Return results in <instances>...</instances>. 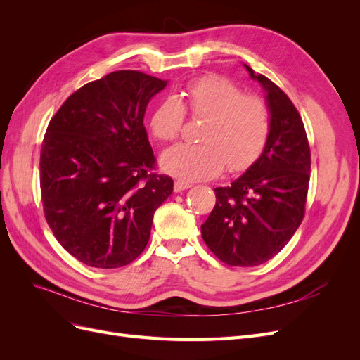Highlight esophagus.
<instances>
[{
	"instance_id": "34e87169",
	"label": "esophagus",
	"mask_w": 360,
	"mask_h": 360,
	"mask_svg": "<svg viewBox=\"0 0 360 360\" xmlns=\"http://www.w3.org/2000/svg\"><path fill=\"white\" fill-rule=\"evenodd\" d=\"M192 188L191 183H186V181H181V180H177L176 183H174V192H183Z\"/></svg>"
}]
</instances>
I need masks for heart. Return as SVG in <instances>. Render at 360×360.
<instances>
[{"label":"heart","mask_w":360,"mask_h":360,"mask_svg":"<svg viewBox=\"0 0 360 360\" xmlns=\"http://www.w3.org/2000/svg\"><path fill=\"white\" fill-rule=\"evenodd\" d=\"M204 120L198 144H179L160 158L162 169L186 181L209 180L230 171L249 168L263 153L270 135V114L263 99L248 96L217 75L192 81L180 97L162 99L150 118V129L160 141L176 139L184 115Z\"/></svg>","instance_id":"obj_1"}]
</instances>
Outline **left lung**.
Segmentation results:
<instances>
[{
  "instance_id": "8db88e82",
  "label": "left lung",
  "mask_w": 360,
  "mask_h": 360,
  "mask_svg": "<svg viewBox=\"0 0 360 360\" xmlns=\"http://www.w3.org/2000/svg\"><path fill=\"white\" fill-rule=\"evenodd\" d=\"M266 91L270 135L261 156L230 186L216 188V204L201 225L212 252L228 266L266 263L299 228L307 202L311 151L296 106L276 84L245 64Z\"/></svg>"
}]
</instances>
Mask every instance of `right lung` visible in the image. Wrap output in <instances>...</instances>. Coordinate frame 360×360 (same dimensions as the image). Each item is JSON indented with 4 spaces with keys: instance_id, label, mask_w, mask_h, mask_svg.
I'll return each instance as SVG.
<instances>
[{
    "instance_id": "right-lung-1",
    "label": "right lung",
    "mask_w": 360,
    "mask_h": 360,
    "mask_svg": "<svg viewBox=\"0 0 360 360\" xmlns=\"http://www.w3.org/2000/svg\"><path fill=\"white\" fill-rule=\"evenodd\" d=\"M167 84L112 72L81 86L51 118L40 150L43 212L60 245L86 266L132 263L172 193V179L151 172L156 159L143 123Z\"/></svg>"
}]
</instances>
